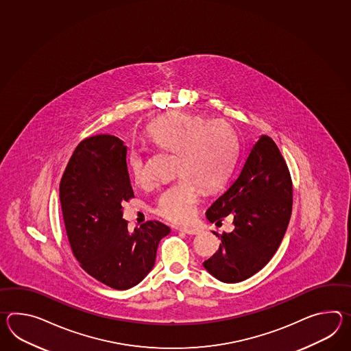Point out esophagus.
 <instances>
[{
    "label": "esophagus",
    "instance_id": "34e87169",
    "mask_svg": "<svg viewBox=\"0 0 351 351\" xmlns=\"http://www.w3.org/2000/svg\"><path fill=\"white\" fill-rule=\"evenodd\" d=\"M178 230L189 234V235H196V234L200 233V230L197 228H191V226H180L178 228Z\"/></svg>",
    "mask_w": 351,
    "mask_h": 351
}]
</instances>
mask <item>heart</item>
<instances>
[{
    "label": "heart",
    "instance_id": "heart-1",
    "mask_svg": "<svg viewBox=\"0 0 351 351\" xmlns=\"http://www.w3.org/2000/svg\"><path fill=\"white\" fill-rule=\"evenodd\" d=\"M147 138L156 147L176 152L175 173L179 179L161 191L155 213L171 223H186L194 217L200 189L218 190L233 171L238 156V136L232 125L185 112H171L148 125ZM128 166L137 185L151 180L145 156L132 151Z\"/></svg>",
    "mask_w": 351,
    "mask_h": 351
}]
</instances>
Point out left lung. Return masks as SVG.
<instances>
[{
  "instance_id": "left-lung-1",
  "label": "left lung",
  "mask_w": 351,
  "mask_h": 351,
  "mask_svg": "<svg viewBox=\"0 0 351 351\" xmlns=\"http://www.w3.org/2000/svg\"><path fill=\"white\" fill-rule=\"evenodd\" d=\"M293 187L289 166L274 141L262 136L250 149L233 185L206 211L210 223L233 219L206 271L226 283L242 282L265 267L278 250L289 226Z\"/></svg>"
}]
</instances>
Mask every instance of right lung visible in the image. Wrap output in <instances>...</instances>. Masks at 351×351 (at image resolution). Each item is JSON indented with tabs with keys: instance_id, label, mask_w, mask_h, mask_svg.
I'll return each mask as SVG.
<instances>
[{
	"instance_id": "add662e5",
	"label": "right lung",
	"mask_w": 351,
	"mask_h": 351,
	"mask_svg": "<svg viewBox=\"0 0 351 351\" xmlns=\"http://www.w3.org/2000/svg\"><path fill=\"white\" fill-rule=\"evenodd\" d=\"M59 190L68 241L80 267L110 289L138 285L155 265L158 243L170 228L149 220L128 232L122 203L134 195L123 141L110 134L82 141Z\"/></svg>"
}]
</instances>
